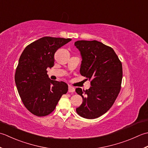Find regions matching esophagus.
I'll return each instance as SVG.
<instances>
[{
  "mask_svg": "<svg viewBox=\"0 0 148 148\" xmlns=\"http://www.w3.org/2000/svg\"><path fill=\"white\" fill-rule=\"evenodd\" d=\"M75 89L73 87H72L71 86H69V87H68V92H75Z\"/></svg>",
  "mask_w": 148,
  "mask_h": 148,
  "instance_id": "1",
  "label": "esophagus"
}]
</instances>
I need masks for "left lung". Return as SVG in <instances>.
I'll return each instance as SVG.
<instances>
[{
	"mask_svg": "<svg viewBox=\"0 0 148 148\" xmlns=\"http://www.w3.org/2000/svg\"><path fill=\"white\" fill-rule=\"evenodd\" d=\"M75 45L82 57L81 75L91 81L89 89H75L83 102L76 111L86 119L106 113L115 102L121 86L122 63L112 48L98 41H77Z\"/></svg>",
	"mask_w": 148,
	"mask_h": 148,
	"instance_id": "1",
	"label": "left lung"
}]
</instances>
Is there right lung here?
<instances>
[{
    "label": "right lung",
    "instance_id": "right-lung-1",
    "mask_svg": "<svg viewBox=\"0 0 148 148\" xmlns=\"http://www.w3.org/2000/svg\"><path fill=\"white\" fill-rule=\"evenodd\" d=\"M71 40L45 36L27 45L21 54L15 83L23 105L36 116L52 113L62 95L68 92V84L50 80L47 69L53 66L56 51Z\"/></svg>",
    "mask_w": 148,
    "mask_h": 148
}]
</instances>
